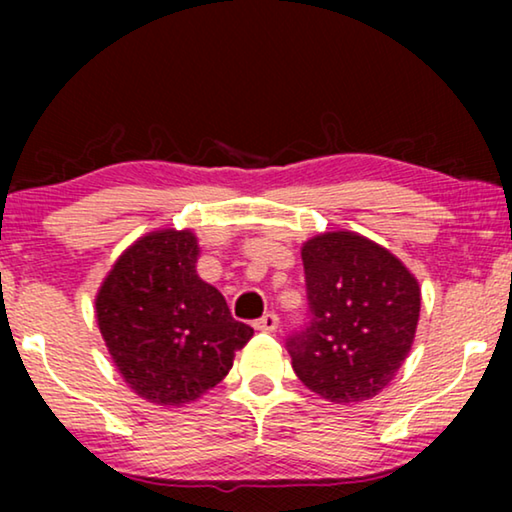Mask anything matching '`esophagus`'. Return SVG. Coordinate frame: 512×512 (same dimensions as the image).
<instances>
[{"instance_id":"esophagus-1","label":"esophagus","mask_w":512,"mask_h":512,"mask_svg":"<svg viewBox=\"0 0 512 512\" xmlns=\"http://www.w3.org/2000/svg\"><path fill=\"white\" fill-rule=\"evenodd\" d=\"M254 326L258 328V331L275 333V331H277V326H279V317H277L275 312H268V314H263L261 319H256V321H254Z\"/></svg>"}]
</instances>
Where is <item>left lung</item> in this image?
I'll return each instance as SVG.
<instances>
[{
    "label": "left lung",
    "instance_id": "1",
    "mask_svg": "<svg viewBox=\"0 0 512 512\" xmlns=\"http://www.w3.org/2000/svg\"><path fill=\"white\" fill-rule=\"evenodd\" d=\"M303 265L310 317L286 340L293 370L326 401H368L394 380L415 340L417 279L349 230L307 240Z\"/></svg>",
    "mask_w": 512,
    "mask_h": 512
}]
</instances>
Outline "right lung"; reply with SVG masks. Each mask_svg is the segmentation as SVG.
<instances>
[{
  "mask_svg": "<svg viewBox=\"0 0 512 512\" xmlns=\"http://www.w3.org/2000/svg\"><path fill=\"white\" fill-rule=\"evenodd\" d=\"M191 230H153L123 251L95 298L97 326L118 373L158 405L191 403L233 368L254 328L195 272Z\"/></svg>",
  "mask_w": 512,
  "mask_h": 512,
  "instance_id": "obj_1",
  "label": "right lung"
}]
</instances>
